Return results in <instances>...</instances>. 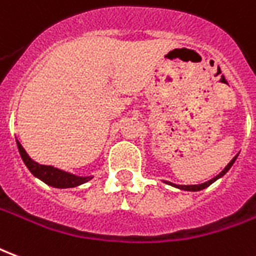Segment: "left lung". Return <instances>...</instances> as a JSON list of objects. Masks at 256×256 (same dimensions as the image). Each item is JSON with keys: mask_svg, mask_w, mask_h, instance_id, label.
<instances>
[{"mask_svg": "<svg viewBox=\"0 0 256 256\" xmlns=\"http://www.w3.org/2000/svg\"><path fill=\"white\" fill-rule=\"evenodd\" d=\"M236 158H237V156H236L234 158L233 160L230 161L229 164L228 166H224V171L220 172V174H218L216 176L215 178H212V179H210V180H206V182L204 183H200V184H175V183H171V182H166L168 184H171V186H174V188H178V189H180V190H186V192H200V190L202 189H206V188H208L210 184H212V183L215 182V180H218L219 178H222L226 174V172L229 171L230 168H232V166L234 164V161Z\"/></svg>", "mask_w": 256, "mask_h": 256, "instance_id": "left-lung-1", "label": "left lung"}]
</instances>
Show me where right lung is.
<instances>
[{"instance_id": "obj_1", "label": "right lung", "mask_w": 256, "mask_h": 256, "mask_svg": "<svg viewBox=\"0 0 256 256\" xmlns=\"http://www.w3.org/2000/svg\"><path fill=\"white\" fill-rule=\"evenodd\" d=\"M18 148L23 162L26 164L28 168V171L32 172V175L38 179H41L42 182L46 183L48 186L52 188H58V189H68V188H77L82 183H86L90 180L94 176H77L74 174L63 171L59 168H55L52 166H42L38 164L34 160H32V157L27 154V152L23 148L19 140H16Z\"/></svg>"}]
</instances>
